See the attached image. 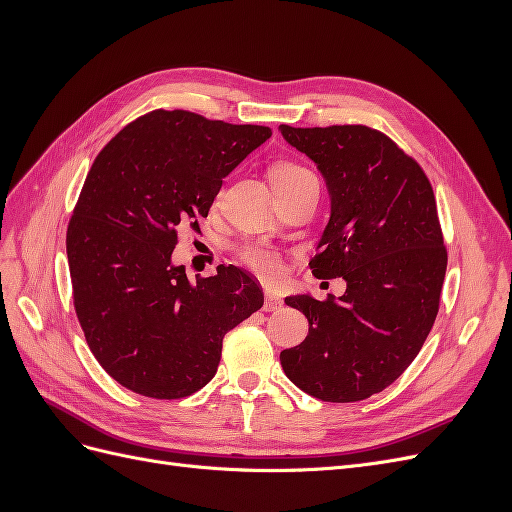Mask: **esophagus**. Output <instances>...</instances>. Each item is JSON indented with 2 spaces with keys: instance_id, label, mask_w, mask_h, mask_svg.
<instances>
[{
  "instance_id": "34e87169",
  "label": "esophagus",
  "mask_w": 512,
  "mask_h": 512,
  "mask_svg": "<svg viewBox=\"0 0 512 512\" xmlns=\"http://www.w3.org/2000/svg\"><path fill=\"white\" fill-rule=\"evenodd\" d=\"M280 307H282L280 297H275V294L267 292V297H265V312H275V309H280Z\"/></svg>"
}]
</instances>
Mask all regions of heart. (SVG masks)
Masks as SVG:
<instances>
[{"label": "heart", "mask_w": 512, "mask_h": 512, "mask_svg": "<svg viewBox=\"0 0 512 512\" xmlns=\"http://www.w3.org/2000/svg\"><path fill=\"white\" fill-rule=\"evenodd\" d=\"M271 183L273 188H284V185L297 183L301 179L314 177L307 168L294 164V162H277L271 166ZM239 258L245 262L247 267L254 269L256 273L265 275V277H277L282 271V260L280 254H277L273 247L267 243H247L239 250Z\"/></svg>", "instance_id": "obj_1"}]
</instances>
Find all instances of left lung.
Returning <instances> with one entry per match:
<instances>
[{
	"instance_id": "8db88e82",
	"label": "left lung",
	"mask_w": 512,
	"mask_h": 512,
	"mask_svg": "<svg viewBox=\"0 0 512 512\" xmlns=\"http://www.w3.org/2000/svg\"><path fill=\"white\" fill-rule=\"evenodd\" d=\"M286 143L327 181L331 218L309 262L322 280L344 277L342 297H286L309 322L280 354L286 376L333 404L393 384L416 359L438 316L446 247L423 168L367 126H280Z\"/></svg>"
}]
</instances>
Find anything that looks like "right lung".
<instances>
[{"mask_svg":"<svg viewBox=\"0 0 512 512\" xmlns=\"http://www.w3.org/2000/svg\"><path fill=\"white\" fill-rule=\"evenodd\" d=\"M269 136L265 126L160 108L98 153L66 250L89 350L126 389L153 399L203 389L224 335L265 303L254 277L232 265L192 284L173 250L183 228L207 218L222 179Z\"/></svg>","mask_w":512,"mask_h":512,"instance_id":"obj_1","label":"right lung"}]
</instances>
